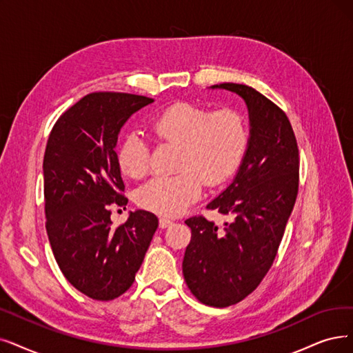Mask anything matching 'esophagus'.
I'll return each instance as SVG.
<instances>
[{"label": "esophagus", "instance_id": "esophagus-1", "mask_svg": "<svg viewBox=\"0 0 353 353\" xmlns=\"http://www.w3.org/2000/svg\"><path fill=\"white\" fill-rule=\"evenodd\" d=\"M174 221L171 220V219H166V217H162V219H159V228L161 229H166V228H169V225H171Z\"/></svg>", "mask_w": 353, "mask_h": 353}]
</instances>
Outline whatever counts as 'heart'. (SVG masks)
Masks as SVG:
<instances>
[{"mask_svg":"<svg viewBox=\"0 0 353 353\" xmlns=\"http://www.w3.org/2000/svg\"><path fill=\"white\" fill-rule=\"evenodd\" d=\"M149 132L158 142L179 146L176 171L181 172L152 179L136 195L140 207L162 216H176L199 200L204 182L216 187L228 181L249 145V129L241 112L230 108L210 112L185 101L154 114ZM119 165L133 179L149 172L148 146L137 134L128 136L120 146Z\"/></svg>","mask_w":353,"mask_h":353,"instance_id":"b5f03b06","label":"heart"}]
</instances>
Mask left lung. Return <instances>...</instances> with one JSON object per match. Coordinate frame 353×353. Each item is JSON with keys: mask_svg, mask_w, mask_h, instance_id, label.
Segmentation results:
<instances>
[{"mask_svg": "<svg viewBox=\"0 0 353 353\" xmlns=\"http://www.w3.org/2000/svg\"><path fill=\"white\" fill-rule=\"evenodd\" d=\"M249 110L250 137L232 184L207 208L229 217L217 228L204 216L185 220L191 242L182 274L194 297L229 307L256 290L270 271L299 194V146L285 112L255 88L224 82Z\"/></svg>", "mask_w": 353, "mask_h": 353, "instance_id": "1", "label": "left lung"}]
</instances>
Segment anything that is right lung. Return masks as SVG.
<instances>
[{
    "label": "right lung",
    "instance_id": "add662e5",
    "mask_svg": "<svg viewBox=\"0 0 353 353\" xmlns=\"http://www.w3.org/2000/svg\"><path fill=\"white\" fill-rule=\"evenodd\" d=\"M152 98L92 92L54 123L43 158L49 242L62 274L92 300L128 291L142 265L158 217L136 210L111 228V207H123L124 182L116 145L123 124Z\"/></svg>",
    "mask_w": 353,
    "mask_h": 353
}]
</instances>
